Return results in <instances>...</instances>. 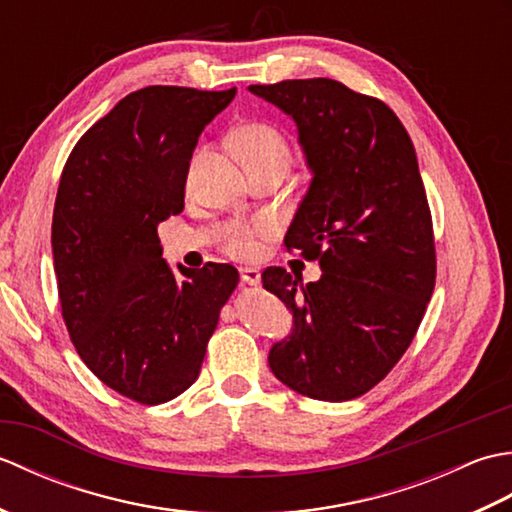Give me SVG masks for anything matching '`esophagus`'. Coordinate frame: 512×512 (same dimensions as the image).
Returning a JSON list of instances; mask_svg holds the SVG:
<instances>
[{
	"mask_svg": "<svg viewBox=\"0 0 512 512\" xmlns=\"http://www.w3.org/2000/svg\"><path fill=\"white\" fill-rule=\"evenodd\" d=\"M239 277H242V281H244V284H248V286H259V281H262V275H259V270L257 268H248V266L239 268Z\"/></svg>",
	"mask_w": 512,
	"mask_h": 512,
	"instance_id": "obj_1",
	"label": "esophagus"
}]
</instances>
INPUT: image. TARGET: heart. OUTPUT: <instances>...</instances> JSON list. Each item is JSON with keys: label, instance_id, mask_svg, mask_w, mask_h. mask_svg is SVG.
Here are the masks:
<instances>
[{"label": "heart", "instance_id": "b5f03b06", "mask_svg": "<svg viewBox=\"0 0 512 512\" xmlns=\"http://www.w3.org/2000/svg\"><path fill=\"white\" fill-rule=\"evenodd\" d=\"M235 149L244 162L257 160H284L288 162V145L277 129L264 123H250L239 127L233 136ZM273 233V222L262 220L250 226L233 224L226 228V250L235 257H255L259 253L262 237Z\"/></svg>", "mask_w": 512, "mask_h": 512}]
</instances>
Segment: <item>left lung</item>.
I'll return each mask as SVG.
<instances>
[{
	"label": "left lung",
	"mask_w": 512,
	"mask_h": 512,
	"mask_svg": "<svg viewBox=\"0 0 512 512\" xmlns=\"http://www.w3.org/2000/svg\"><path fill=\"white\" fill-rule=\"evenodd\" d=\"M248 90L297 125L312 180L284 242L323 270L306 286L284 268L264 270V288L292 312V332L270 347L268 365L297 394L358 398L405 354L436 286L416 149L383 101L339 81Z\"/></svg>",
	"instance_id": "1"
}]
</instances>
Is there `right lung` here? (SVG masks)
Here are the masks:
<instances>
[{
  "instance_id": "obj_1",
  "label": "right lung",
  "mask_w": 512,
  "mask_h": 512,
  "mask_svg": "<svg viewBox=\"0 0 512 512\" xmlns=\"http://www.w3.org/2000/svg\"><path fill=\"white\" fill-rule=\"evenodd\" d=\"M235 92L149 85L127 94L61 173L52 259L65 328L94 376L143 405L195 383L239 281L228 264H178V279L158 239V224L184 209L200 134Z\"/></svg>"
}]
</instances>
